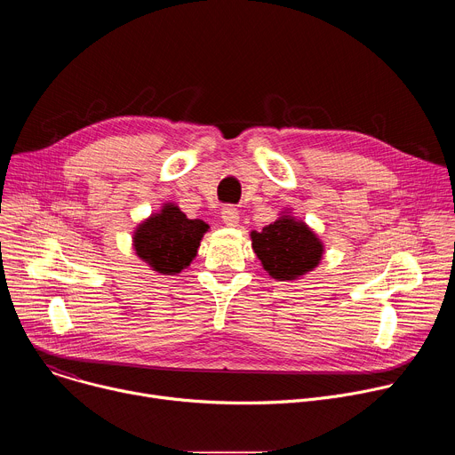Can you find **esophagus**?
Returning <instances> with one entry per match:
<instances>
[{"instance_id":"obj_1","label":"esophagus","mask_w":455,"mask_h":455,"mask_svg":"<svg viewBox=\"0 0 455 455\" xmlns=\"http://www.w3.org/2000/svg\"><path fill=\"white\" fill-rule=\"evenodd\" d=\"M221 220H223V223L227 227H237V223H239V211L235 207L228 205V207H225L221 211Z\"/></svg>"}]
</instances>
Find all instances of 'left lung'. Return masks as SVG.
<instances>
[{"label":"left lung","instance_id":"left-lung-1","mask_svg":"<svg viewBox=\"0 0 455 455\" xmlns=\"http://www.w3.org/2000/svg\"><path fill=\"white\" fill-rule=\"evenodd\" d=\"M251 248L275 281H295L313 272L323 255V243L302 220L284 211L261 232H250Z\"/></svg>","mask_w":455,"mask_h":455}]
</instances>
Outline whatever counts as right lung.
Here are the masks:
<instances>
[{"label": "right lung", "mask_w": 455, "mask_h": 455, "mask_svg": "<svg viewBox=\"0 0 455 455\" xmlns=\"http://www.w3.org/2000/svg\"><path fill=\"white\" fill-rule=\"evenodd\" d=\"M207 230L205 221L188 220L178 205L164 204L160 212L151 214L135 228L133 248L151 270L176 275L190 267Z\"/></svg>", "instance_id": "obj_1"}]
</instances>
